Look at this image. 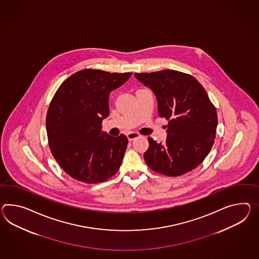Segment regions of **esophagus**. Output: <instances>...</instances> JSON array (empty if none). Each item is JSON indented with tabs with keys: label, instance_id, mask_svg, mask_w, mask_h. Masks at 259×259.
I'll return each mask as SVG.
<instances>
[{
	"label": "esophagus",
	"instance_id": "esophagus-1",
	"mask_svg": "<svg viewBox=\"0 0 259 259\" xmlns=\"http://www.w3.org/2000/svg\"><path fill=\"white\" fill-rule=\"evenodd\" d=\"M126 136L127 139H128V140H129V141H132V140H134V139H138V138H139V137H140V135H139V133L136 132L128 133Z\"/></svg>",
	"mask_w": 259,
	"mask_h": 259
}]
</instances>
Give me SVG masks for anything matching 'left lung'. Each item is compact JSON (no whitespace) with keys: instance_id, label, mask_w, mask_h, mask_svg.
Segmentation results:
<instances>
[{"instance_id":"8db88e82","label":"left lung","mask_w":259,"mask_h":259,"mask_svg":"<svg viewBox=\"0 0 259 259\" xmlns=\"http://www.w3.org/2000/svg\"><path fill=\"white\" fill-rule=\"evenodd\" d=\"M135 76L152 89L159 116L168 120L164 142L148 139L146 163L165 176H181L195 169L211 150L218 122L205 89L194 76L176 70L136 73Z\"/></svg>"}]
</instances>
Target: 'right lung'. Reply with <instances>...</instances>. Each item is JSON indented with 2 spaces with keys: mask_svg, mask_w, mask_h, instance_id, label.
<instances>
[{
  "mask_svg": "<svg viewBox=\"0 0 259 259\" xmlns=\"http://www.w3.org/2000/svg\"><path fill=\"white\" fill-rule=\"evenodd\" d=\"M131 75L80 70L53 96L46 120L49 145L58 164L73 179L102 183L119 170L128 139L103 132L102 121L109 115L110 92Z\"/></svg>",
  "mask_w": 259,
  "mask_h": 259,
  "instance_id": "obj_1",
  "label": "right lung"
}]
</instances>
